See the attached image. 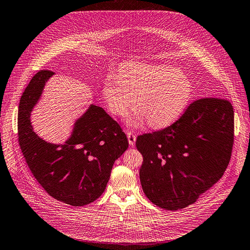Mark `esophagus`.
<instances>
[{"label": "esophagus", "mask_w": 250, "mask_h": 250, "mask_svg": "<svg viewBox=\"0 0 250 250\" xmlns=\"http://www.w3.org/2000/svg\"><path fill=\"white\" fill-rule=\"evenodd\" d=\"M127 137H128V142L130 146H134L135 145V141H136V135L135 133H133L132 131H128L127 132Z\"/></svg>", "instance_id": "34e87169"}]
</instances>
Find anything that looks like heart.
Wrapping results in <instances>:
<instances>
[{"instance_id": "obj_1", "label": "heart", "mask_w": 250, "mask_h": 250, "mask_svg": "<svg viewBox=\"0 0 250 250\" xmlns=\"http://www.w3.org/2000/svg\"><path fill=\"white\" fill-rule=\"evenodd\" d=\"M104 96L109 112L125 114L135 104L139 111L126 121L137 126L145 119L148 126L162 128L181 117L193 96L188 76L171 65L126 63L118 73H109L104 82Z\"/></svg>"}]
</instances>
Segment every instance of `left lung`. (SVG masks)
Instances as JSON below:
<instances>
[{
    "instance_id": "left-lung-1",
    "label": "left lung",
    "mask_w": 250,
    "mask_h": 250,
    "mask_svg": "<svg viewBox=\"0 0 250 250\" xmlns=\"http://www.w3.org/2000/svg\"><path fill=\"white\" fill-rule=\"evenodd\" d=\"M234 143V109L222 98L197 99L172 125L137 136L139 178L155 205L177 210L197 201L227 169Z\"/></svg>"
}]
</instances>
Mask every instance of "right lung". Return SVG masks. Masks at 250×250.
<instances>
[{
	"mask_svg": "<svg viewBox=\"0 0 250 250\" xmlns=\"http://www.w3.org/2000/svg\"><path fill=\"white\" fill-rule=\"evenodd\" d=\"M53 75L40 71L25 88L18 108V143L33 175L50 196L84 206L104 192L115 161L128 148V139L115 120L94 104L77 120L63 145L39 137L31 113Z\"/></svg>",
	"mask_w": 250,
	"mask_h": 250,
	"instance_id": "obj_1",
	"label": "right lung"
}]
</instances>
